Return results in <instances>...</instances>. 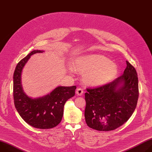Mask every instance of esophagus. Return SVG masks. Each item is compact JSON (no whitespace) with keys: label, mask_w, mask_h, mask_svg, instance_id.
Returning a JSON list of instances; mask_svg holds the SVG:
<instances>
[{"label":"esophagus","mask_w":152,"mask_h":152,"mask_svg":"<svg viewBox=\"0 0 152 152\" xmlns=\"http://www.w3.org/2000/svg\"><path fill=\"white\" fill-rule=\"evenodd\" d=\"M83 90H82L81 88H78L77 90H76V94L78 95V96H81L82 94H83Z\"/></svg>","instance_id":"34e87169"}]
</instances>
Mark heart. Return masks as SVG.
Returning a JSON list of instances; mask_svg holds the SVG:
<instances>
[{"mask_svg":"<svg viewBox=\"0 0 152 152\" xmlns=\"http://www.w3.org/2000/svg\"><path fill=\"white\" fill-rule=\"evenodd\" d=\"M73 68L83 74L85 84L99 86L112 80L118 73L116 64L104 56L92 54L80 57L73 63Z\"/></svg>","mask_w":152,"mask_h":152,"instance_id":"b5f03b06","label":"heart"}]
</instances>
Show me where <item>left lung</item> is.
<instances>
[{
    "mask_svg": "<svg viewBox=\"0 0 152 152\" xmlns=\"http://www.w3.org/2000/svg\"><path fill=\"white\" fill-rule=\"evenodd\" d=\"M123 75L101 87L87 88L85 118L87 126L98 131L113 130L133 113L139 96L134 67L126 61Z\"/></svg>",
    "mask_w": 152,
    "mask_h": 152,
    "instance_id": "1",
    "label": "left lung"
}]
</instances>
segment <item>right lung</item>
I'll list each match as a JSON object with an SVG mask.
<instances>
[{"mask_svg": "<svg viewBox=\"0 0 152 152\" xmlns=\"http://www.w3.org/2000/svg\"><path fill=\"white\" fill-rule=\"evenodd\" d=\"M44 51L34 50L17 65L13 75L14 102L21 118L31 126L48 129L61 122L66 101L75 94L76 86L58 87L44 97L32 99L24 92L21 85V74L25 64L31 56Z\"/></svg>", "mask_w": 152, "mask_h": 152, "instance_id": "obj_1", "label": "right lung"}]
</instances>
